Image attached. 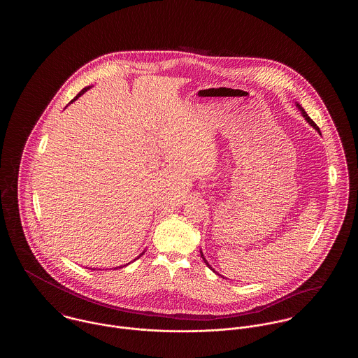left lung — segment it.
<instances>
[{
	"instance_id": "obj_1",
	"label": "left lung",
	"mask_w": 358,
	"mask_h": 358,
	"mask_svg": "<svg viewBox=\"0 0 358 358\" xmlns=\"http://www.w3.org/2000/svg\"><path fill=\"white\" fill-rule=\"evenodd\" d=\"M296 107H298V108H299V110H301V111H302V115H303V118H305V120H306L307 122H308V123H310V124H311V126H313V127H314V129H315V130H318V131H320V129H318V126H317V124H315V122H314V120H311V118H310V117H308V115H307L306 111H305V110H303V108H302V107H301V104H298V103H296ZM201 257H203V259H204L205 264H206V266H208V267H209V268H210V270H213V268H212V267H210V266H209V263H208V262H206V260H205V257H204V255H203V252H201ZM213 273H216V271H215V270H213Z\"/></svg>"
}]
</instances>
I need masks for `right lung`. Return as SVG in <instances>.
I'll list each match as a JSON object with an SVG mask.
<instances>
[{"mask_svg":"<svg viewBox=\"0 0 358 358\" xmlns=\"http://www.w3.org/2000/svg\"><path fill=\"white\" fill-rule=\"evenodd\" d=\"M90 88H91V87H85V88H83V90H82V91H80V92H79V94H78V95H76V96H75V98H73V99H72V101H71V102H69V103L75 102V101H76V99H78V98H79V96H80V95H83V94H85V91H87V90H90ZM143 254H145V252H142V254H141V255H139V256H142V255H143ZM139 256H138V257H136V259H139ZM134 260H136V259H134ZM127 264H129V263H127ZM127 264H124V266H127ZM124 266H123V267H124ZM117 268H118V267H117ZM120 268H122V267H120Z\"/></svg>","mask_w":358,"mask_h":358,"instance_id":"1","label":"right lung"}]
</instances>
